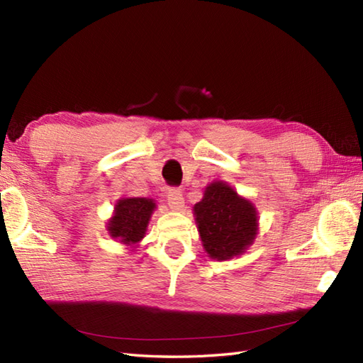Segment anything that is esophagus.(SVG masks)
Segmentation results:
<instances>
[{
    "instance_id": "1",
    "label": "esophagus",
    "mask_w": 363,
    "mask_h": 363,
    "mask_svg": "<svg viewBox=\"0 0 363 363\" xmlns=\"http://www.w3.org/2000/svg\"><path fill=\"white\" fill-rule=\"evenodd\" d=\"M167 201H168V206L172 207L173 211H181L184 207L182 191L179 189H172L167 195Z\"/></svg>"
}]
</instances>
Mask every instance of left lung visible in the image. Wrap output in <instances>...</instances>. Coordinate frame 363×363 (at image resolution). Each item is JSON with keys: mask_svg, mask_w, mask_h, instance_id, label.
I'll list each match as a JSON object with an SVG mask.
<instances>
[{"mask_svg": "<svg viewBox=\"0 0 363 363\" xmlns=\"http://www.w3.org/2000/svg\"><path fill=\"white\" fill-rule=\"evenodd\" d=\"M203 246L212 259L242 254L257 234V212L223 182H213L194 207Z\"/></svg>", "mask_w": 363, "mask_h": 363, "instance_id": "obj_1", "label": "left lung"}]
</instances>
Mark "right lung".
Segmentation results:
<instances>
[{
    "label": "right lung",
    "mask_w": 363,
    "mask_h": 363,
    "mask_svg": "<svg viewBox=\"0 0 363 363\" xmlns=\"http://www.w3.org/2000/svg\"><path fill=\"white\" fill-rule=\"evenodd\" d=\"M156 204L148 198H123L115 206V217L109 221V234L121 243H137L143 238Z\"/></svg>",
    "instance_id": "add662e5"
}]
</instances>
